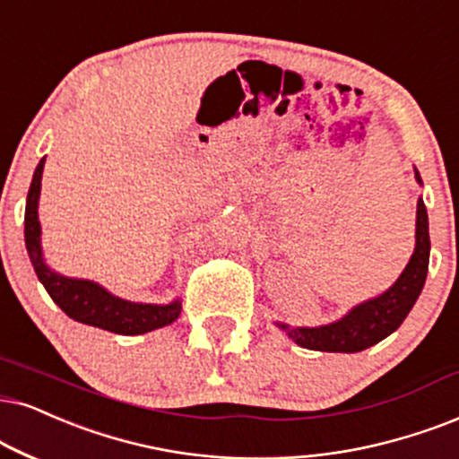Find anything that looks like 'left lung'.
Masks as SVG:
<instances>
[{
    "label": "left lung",
    "mask_w": 459,
    "mask_h": 459,
    "mask_svg": "<svg viewBox=\"0 0 459 459\" xmlns=\"http://www.w3.org/2000/svg\"><path fill=\"white\" fill-rule=\"evenodd\" d=\"M415 179L421 184L420 171L415 169ZM428 260H430V233H428V212L423 201H417V222H415V252L409 264L400 273L396 283L385 290L379 297L364 300L353 307L347 316L333 324L317 328H292L280 324L294 343L313 351H339L356 353L367 347L379 343L390 336L420 299L423 283L428 275Z\"/></svg>",
    "instance_id": "1"
}]
</instances>
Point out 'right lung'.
<instances>
[{"label": "right lung", "instance_id": "1", "mask_svg": "<svg viewBox=\"0 0 459 459\" xmlns=\"http://www.w3.org/2000/svg\"><path fill=\"white\" fill-rule=\"evenodd\" d=\"M44 160H39L33 173L31 186L27 195L25 207V246L27 254L31 258L33 269H36L38 280L44 283L46 292L50 299L67 313L75 322L89 324L116 334H143L150 330L162 328L167 324L176 322L182 303L179 299L171 300L169 305H146V303H131V300L114 297L100 283L89 280H74V277L59 275L46 264L42 254V229L38 220V201L39 190H42V171Z\"/></svg>", "mask_w": 459, "mask_h": 459}]
</instances>
